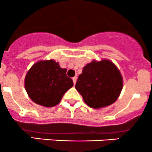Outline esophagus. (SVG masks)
Masks as SVG:
<instances>
[{"mask_svg": "<svg viewBox=\"0 0 152 152\" xmlns=\"http://www.w3.org/2000/svg\"><path fill=\"white\" fill-rule=\"evenodd\" d=\"M72 80H73V83H74V84H75L77 81V77H74L72 78Z\"/></svg>", "mask_w": 152, "mask_h": 152, "instance_id": "1", "label": "esophagus"}]
</instances>
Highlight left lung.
<instances>
[{"label":"left lung","mask_w":152,"mask_h":152,"mask_svg":"<svg viewBox=\"0 0 152 152\" xmlns=\"http://www.w3.org/2000/svg\"><path fill=\"white\" fill-rule=\"evenodd\" d=\"M75 88L88 106L100 109L116 101L123 88V77L109 60L93 61L83 67Z\"/></svg>","instance_id":"left-lung-1"}]
</instances>
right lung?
Segmentation results:
<instances>
[{"instance_id":"right-lung-1","label":"right lung","mask_w":152,"mask_h":152,"mask_svg":"<svg viewBox=\"0 0 152 152\" xmlns=\"http://www.w3.org/2000/svg\"><path fill=\"white\" fill-rule=\"evenodd\" d=\"M54 60L40 61L30 68L25 77V88L33 102L46 107L60 103L73 81Z\"/></svg>"}]
</instances>
